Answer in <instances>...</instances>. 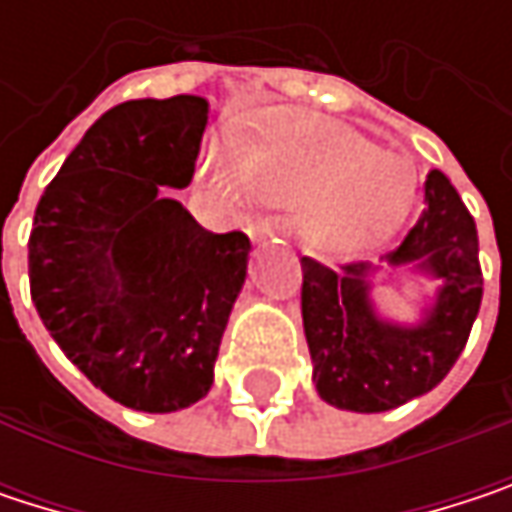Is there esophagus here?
<instances>
[{"label":"esophagus","instance_id":"34e87169","mask_svg":"<svg viewBox=\"0 0 512 512\" xmlns=\"http://www.w3.org/2000/svg\"><path fill=\"white\" fill-rule=\"evenodd\" d=\"M287 222L284 219H260L249 228V237L255 243H266V240H275V243H284L287 240Z\"/></svg>","mask_w":512,"mask_h":512}]
</instances>
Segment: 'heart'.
<instances>
[{"label": "heart", "instance_id": "b5f03b06", "mask_svg": "<svg viewBox=\"0 0 512 512\" xmlns=\"http://www.w3.org/2000/svg\"><path fill=\"white\" fill-rule=\"evenodd\" d=\"M210 186L243 207H299L296 231L317 255H356L391 240L406 222L418 177L397 154L356 130L299 115H272L246 148L219 142L207 159Z\"/></svg>", "mask_w": 512, "mask_h": 512}]
</instances>
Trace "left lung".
<instances>
[{
    "instance_id": "8db88e82",
    "label": "left lung",
    "mask_w": 512,
    "mask_h": 512,
    "mask_svg": "<svg viewBox=\"0 0 512 512\" xmlns=\"http://www.w3.org/2000/svg\"><path fill=\"white\" fill-rule=\"evenodd\" d=\"M424 213L379 263L329 269L302 257V326L317 394L347 412H388L433 391L457 364L483 299L477 228L442 171L424 183ZM382 265L440 281L418 324L388 321L372 305Z\"/></svg>"
}]
</instances>
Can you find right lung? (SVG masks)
I'll use <instances>...</instances> for the list:
<instances>
[{"label":"right lung","instance_id":"add662e5","mask_svg":"<svg viewBox=\"0 0 512 512\" xmlns=\"http://www.w3.org/2000/svg\"><path fill=\"white\" fill-rule=\"evenodd\" d=\"M207 115L195 94L109 109L35 210V308L64 356L136 412H177L210 391L246 284L249 237L204 231L162 189L192 183Z\"/></svg>","mask_w":512,"mask_h":512}]
</instances>
